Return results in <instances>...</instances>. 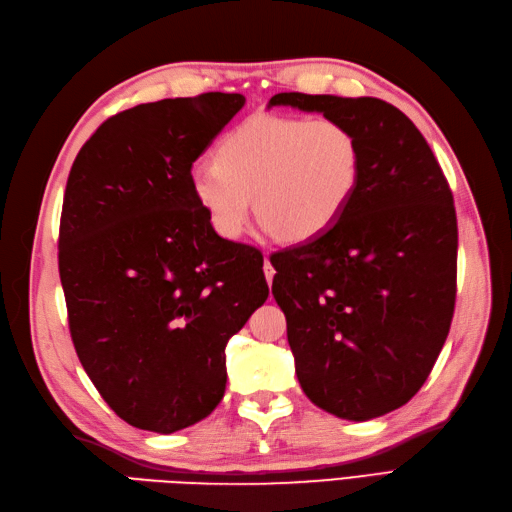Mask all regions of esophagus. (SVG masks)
Segmentation results:
<instances>
[{
  "mask_svg": "<svg viewBox=\"0 0 512 512\" xmlns=\"http://www.w3.org/2000/svg\"><path fill=\"white\" fill-rule=\"evenodd\" d=\"M265 277H267V284L271 286L273 284V275H275V269H273V265H271V260L269 258H265Z\"/></svg>",
  "mask_w": 512,
  "mask_h": 512,
  "instance_id": "34e87169",
  "label": "esophagus"
}]
</instances>
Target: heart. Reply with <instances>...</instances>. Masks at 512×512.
Segmentation results:
<instances>
[{"label": "heart", "instance_id": "b5f03b06", "mask_svg": "<svg viewBox=\"0 0 512 512\" xmlns=\"http://www.w3.org/2000/svg\"><path fill=\"white\" fill-rule=\"evenodd\" d=\"M363 153L342 121L254 115L232 128L213 160L190 170L196 203L224 239H237L250 218L292 245L322 237L359 188Z\"/></svg>", "mask_w": 512, "mask_h": 512}]
</instances>
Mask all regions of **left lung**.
Returning a JSON list of instances; mask_svg holds the SVG:
<instances>
[{
    "instance_id": "left-lung-1",
    "label": "left lung",
    "mask_w": 512,
    "mask_h": 512,
    "mask_svg": "<svg viewBox=\"0 0 512 512\" xmlns=\"http://www.w3.org/2000/svg\"><path fill=\"white\" fill-rule=\"evenodd\" d=\"M342 121L363 173L322 237L271 256L303 393L348 421L382 416L418 393L446 342L457 292L453 192L423 134L378 98L275 94Z\"/></svg>"
}]
</instances>
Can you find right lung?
Wrapping results in <instances>:
<instances>
[{
    "label": "right lung",
    "instance_id": "obj_1",
    "mask_svg": "<svg viewBox=\"0 0 512 512\" xmlns=\"http://www.w3.org/2000/svg\"><path fill=\"white\" fill-rule=\"evenodd\" d=\"M241 94L138 104L76 156L59 222L70 335L98 393L132 427L173 433L226 391V344L267 301L260 250L222 239L190 170Z\"/></svg>",
    "mask_w": 512,
    "mask_h": 512
}]
</instances>
